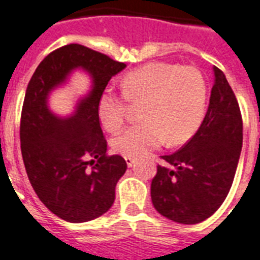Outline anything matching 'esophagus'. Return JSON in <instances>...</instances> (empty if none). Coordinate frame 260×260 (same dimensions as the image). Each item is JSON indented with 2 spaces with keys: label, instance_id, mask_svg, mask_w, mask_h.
<instances>
[{
  "label": "esophagus",
  "instance_id": "obj_1",
  "mask_svg": "<svg viewBox=\"0 0 260 260\" xmlns=\"http://www.w3.org/2000/svg\"><path fill=\"white\" fill-rule=\"evenodd\" d=\"M125 161H126V166L128 167H132L135 164L134 157H125Z\"/></svg>",
  "mask_w": 260,
  "mask_h": 260
}]
</instances>
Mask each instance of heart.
<instances>
[{"label":"heart","mask_w":260,"mask_h":260,"mask_svg":"<svg viewBox=\"0 0 260 260\" xmlns=\"http://www.w3.org/2000/svg\"><path fill=\"white\" fill-rule=\"evenodd\" d=\"M123 93L103 90L97 112L105 129L117 131L125 123L131 103H144L143 123L131 125L112 140L113 151L126 157H139L157 148L189 140L203 121L207 85L193 67L152 62L128 72L121 80Z\"/></svg>","instance_id":"b5f03b06"}]
</instances>
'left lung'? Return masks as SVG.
Instances as JSON below:
<instances>
[{
  "mask_svg": "<svg viewBox=\"0 0 260 260\" xmlns=\"http://www.w3.org/2000/svg\"><path fill=\"white\" fill-rule=\"evenodd\" d=\"M210 105L199 129L172 155L160 156L152 179V204L160 215L196 224L218 210L235 178L243 143V121L224 73L214 67Z\"/></svg>",
  "mask_w": 260,
  "mask_h": 260,
  "instance_id": "1",
  "label": "left lung"
}]
</instances>
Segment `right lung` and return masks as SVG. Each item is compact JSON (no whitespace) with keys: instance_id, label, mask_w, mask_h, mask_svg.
Instances as JSON below:
<instances>
[{"instance_id":"obj_1","label":"right lung","mask_w":260,"mask_h":260,"mask_svg":"<svg viewBox=\"0 0 260 260\" xmlns=\"http://www.w3.org/2000/svg\"><path fill=\"white\" fill-rule=\"evenodd\" d=\"M125 67L107 54L69 44L48 54L27 84L20 125L25 170L46 208L71 223L105 214L115 202L117 181L125 174V160L107 155L97 112L109 80ZM76 69L90 75L92 88L71 116L60 118L49 109L47 97Z\"/></svg>"}]
</instances>
